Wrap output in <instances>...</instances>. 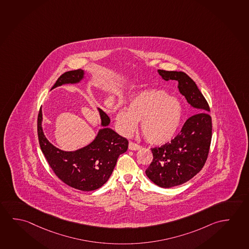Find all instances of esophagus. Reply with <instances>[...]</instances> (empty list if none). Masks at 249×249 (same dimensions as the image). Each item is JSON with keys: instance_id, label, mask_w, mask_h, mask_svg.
Listing matches in <instances>:
<instances>
[{"instance_id": "1", "label": "esophagus", "mask_w": 249, "mask_h": 249, "mask_svg": "<svg viewBox=\"0 0 249 249\" xmlns=\"http://www.w3.org/2000/svg\"><path fill=\"white\" fill-rule=\"evenodd\" d=\"M141 149V146L138 145L137 143L133 142H129V150H138Z\"/></svg>"}]
</instances>
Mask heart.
Instances as JSON below:
<instances>
[{"label": "heart", "mask_w": 249, "mask_h": 249, "mask_svg": "<svg viewBox=\"0 0 249 249\" xmlns=\"http://www.w3.org/2000/svg\"><path fill=\"white\" fill-rule=\"evenodd\" d=\"M182 107L178 99L162 90L138 93L129 108L116 111L115 125L124 136H130L141 121V130L148 142L161 145L176 136L182 119Z\"/></svg>", "instance_id": "obj_1"}]
</instances>
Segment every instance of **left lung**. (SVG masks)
<instances>
[{"mask_svg": "<svg viewBox=\"0 0 249 249\" xmlns=\"http://www.w3.org/2000/svg\"><path fill=\"white\" fill-rule=\"evenodd\" d=\"M163 80H177L178 90L195 109L180 134L170 143L151 149L153 160L145 170L151 182L161 188L181 185L193 178L205 164L212 138L209 105L193 79L183 71L158 70Z\"/></svg>", "mask_w": 249, "mask_h": 249, "instance_id": "1", "label": "left lung"}]
</instances>
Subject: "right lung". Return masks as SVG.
<instances>
[{"instance_id":"obj_1","label":"right lung","mask_w":249,"mask_h":249,"mask_svg":"<svg viewBox=\"0 0 249 249\" xmlns=\"http://www.w3.org/2000/svg\"><path fill=\"white\" fill-rule=\"evenodd\" d=\"M82 69L67 71L57 79L51 90L62 85L79 84L85 79ZM101 129L87 146L66 151L54 146L44 134L41 108L38 115V138L40 149L56 176L66 184L82 191L99 189L111 177L120 155L128 149L126 138L109 128L111 119L98 108Z\"/></svg>"}]
</instances>
